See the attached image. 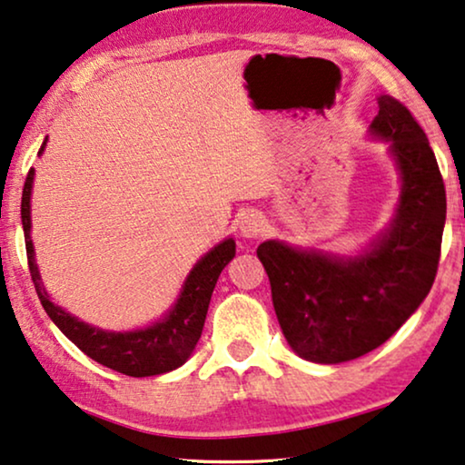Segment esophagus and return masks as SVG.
<instances>
[{
	"mask_svg": "<svg viewBox=\"0 0 465 465\" xmlns=\"http://www.w3.org/2000/svg\"><path fill=\"white\" fill-rule=\"evenodd\" d=\"M239 228L243 237H260V234L266 232V220L258 212H247L239 220Z\"/></svg>",
	"mask_w": 465,
	"mask_h": 465,
	"instance_id": "obj_1",
	"label": "esophagus"
}]
</instances>
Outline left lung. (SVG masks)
I'll use <instances>...</instances> for the list:
<instances>
[{
  "instance_id": "1",
  "label": "left lung",
  "mask_w": 465,
  "mask_h": 465,
  "mask_svg": "<svg viewBox=\"0 0 465 465\" xmlns=\"http://www.w3.org/2000/svg\"><path fill=\"white\" fill-rule=\"evenodd\" d=\"M372 135L390 139L402 194L390 232L372 252L336 260L258 245L272 307L290 347L309 361L339 364L383 345L430 294L440 260L447 193L428 137L402 101L381 94Z\"/></svg>"
}]
</instances>
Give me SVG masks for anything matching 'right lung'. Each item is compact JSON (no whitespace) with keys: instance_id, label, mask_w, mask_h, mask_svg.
<instances>
[{"instance_id":"add662e5","label":"right lung","mask_w":465,"mask_h":465,"mask_svg":"<svg viewBox=\"0 0 465 465\" xmlns=\"http://www.w3.org/2000/svg\"><path fill=\"white\" fill-rule=\"evenodd\" d=\"M44 143H46V139H44ZM31 182H34V169H29L27 180H25L21 201L25 247H27L31 279H34L35 292L50 320L88 358L112 368V371L123 372L126 377H152V374H163L182 366L201 339L215 283H218L224 266L234 258V241H222L205 258L199 260V264L190 271L186 283H183V292L177 298L175 309L163 322L145 330H135V332H104V330L91 328L88 323L75 320L61 307H54L42 288L40 272H37L34 260V245L29 239Z\"/></svg>"}]
</instances>
